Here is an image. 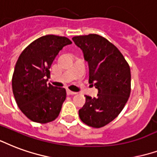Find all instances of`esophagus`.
Returning a JSON list of instances; mask_svg holds the SVG:
<instances>
[{
  "instance_id": "34e87169",
  "label": "esophagus",
  "mask_w": 157,
  "mask_h": 157,
  "mask_svg": "<svg viewBox=\"0 0 157 157\" xmlns=\"http://www.w3.org/2000/svg\"><path fill=\"white\" fill-rule=\"evenodd\" d=\"M67 95H75V94H76V92H75V91H71V90H69V89H67Z\"/></svg>"
}]
</instances>
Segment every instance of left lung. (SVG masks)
Returning <instances> with one entry per match:
<instances>
[{
	"mask_svg": "<svg viewBox=\"0 0 157 157\" xmlns=\"http://www.w3.org/2000/svg\"><path fill=\"white\" fill-rule=\"evenodd\" d=\"M89 65V82L98 89L97 97L86 96L79 117L87 126L100 128L122 111L131 93V70L117 46L96 34L72 38Z\"/></svg>",
	"mask_w": 157,
	"mask_h": 157,
	"instance_id": "obj_1",
	"label": "left lung"
}]
</instances>
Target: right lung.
I'll return each mask as SVG.
<instances>
[{
    "mask_svg": "<svg viewBox=\"0 0 157 157\" xmlns=\"http://www.w3.org/2000/svg\"><path fill=\"white\" fill-rule=\"evenodd\" d=\"M71 41L65 36H44L21 52L12 75V90L20 110L37 123L51 122L60 114L66 89L46 82L50 68L59 52Z\"/></svg>",
    "mask_w": 157,
    "mask_h": 157,
    "instance_id": "obj_1",
    "label": "right lung"
}]
</instances>
